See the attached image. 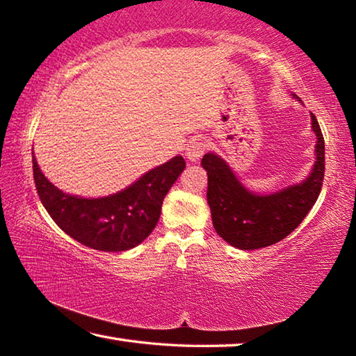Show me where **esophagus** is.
<instances>
[{
  "label": "esophagus",
  "instance_id": "1",
  "mask_svg": "<svg viewBox=\"0 0 356 356\" xmlns=\"http://www.w3.org/2000/svg\"><path fill=\"white\" fill-rule=\"evenodd\" d=\"M207 143L202 140V138H195L185 146V156L186 160L191 161V163H196L197 160L201 159L202 154L206 152Z\"/></svg>",
  "mask_w": 356,
  "mask_h": 356
}]
</instances>
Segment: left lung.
Here are the masks:
<instances>
[{
  "label": "left lung",
  "instance_id": "1",
  "mask_svg": "<svg viewBox=\"0 0 356 356\" xmlns=\"http://www.w3.org/2000/svg\"><path fill=\"white\" fill-rule=\"evenodd\" d=\"M300 104L297 95L292 94ZM314 165L305 180L267 195L254 193L240 182L218 154L207 152L201 165L207 171V202L218 236L234 248L251 251L275 245L297 229L321 195L325 176V141L314 114Z\"/></svg>",
  "mask_w": 356,
  "mask_h": 356
}]
</instances>
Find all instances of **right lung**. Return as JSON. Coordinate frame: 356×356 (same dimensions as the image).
<instances>
[{"instance_id":"right-lung-1","label":"right lung","mask_w":356,"mask_h":356,"mask_svg":"<svg viewBox=\"0 0 356 356\" xmlns=\"http://www.w3.org/2000/svg\"><path fill=\"white\" fill-rule=\"evenodd\" d=\"M184 170L185 160L176 155L124 190L102 197H83L53 185L33 155L35 188L48 215L76 242L106 252L131 250L149 237L159 222L165 196Z\"/></svg>"}]
</instances>
